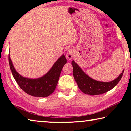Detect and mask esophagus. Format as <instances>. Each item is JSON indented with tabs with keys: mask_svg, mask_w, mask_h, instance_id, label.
<instances>
[{
	"mask_svg": "<svg viewBox=\"0 0 131 131\" xmlns=\"http://www.w3.org/2000/svg\"><path fill=\"white\" fill-rule=\"evenodd\" d=\"M67 58L68 60H71L72 58H73V56H74V52H73V50L72 49H70V50H68L67 52Z\"/></svg>",
	"mask_w": 131,
	"mask_h": 131,
	"instance_id": "34e87169",
	"label": "esophagus"
}]
</instances>
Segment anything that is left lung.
<instances>
[{
	"label": "left lung",
	"instance_id": "obj_1",
	"mask_svg": "<svg viewBox=\"0 0 131 131\" xmlns=\"http://www.w3.org/2000/svg\"><path fill=\"white\" fill-rule=\"evenodd\" d=\"M73 67V76L78 88L85 94L95 95L104 94L118 84L122 78L124 70L116 79L110 82H101L92 79L73 60L71 62Z\"/></svg>",
	"mask_w": 131,
	"mask_h": 131
}]
</instances>
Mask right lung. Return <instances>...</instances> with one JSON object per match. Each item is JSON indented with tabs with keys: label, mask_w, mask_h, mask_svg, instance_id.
<instances>
[{
	"label": "right lung",
	"mask_w": 131,
	"mask_h": 131,
	"mask_svg": "<svg viewBox=\"0 0 131 131\" xmlns=\"http://www.w3.org/2000/svg\"><path fill=\"white\" fill-rule=\"evenodd\" d=\"M8 61L13 78L21 89L30 95L37 97H48L53 92L63 67L67 63L66 57L62 55L44 76L37 79H30L23 77L16 71L12 62L10 54Z\"/></svg>",
	"instance_id": "right-lung-1"
}]
</instances>
